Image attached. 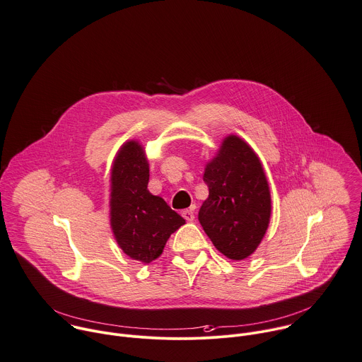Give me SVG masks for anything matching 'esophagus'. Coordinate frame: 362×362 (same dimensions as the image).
<instances>
[{
    "instance_id": "obj_1",
    "label": "esophagus",
    "mask_w": 362,
    "mask_h": 362,
    "mask_svg": "<svg viewBox=\"0 0 362 362\" xmlns=\"http://www.w3.org/2000/svg\"><path fill=\"white\" fill-rule=\"evenodd\" d=\"M182 216H183V218H185L186 221H193V220H194V213H193V210H183V211H182Z\"/></svg>"
}]
</instances>
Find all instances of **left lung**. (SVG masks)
I'll use <instances>...</instances> for the list:
<instances>
[{
	"mask_svg": "<svg viewBox=\"0 0 362 362\" xmlns=\"http://www.w3.org/2000/svg\"><path fill=\"white\" fill-rule=\"evenodd\" d=\"M203 180L209 186V197L199 211L204 233L227 258H248L265 237L272 211L261 159L243 138L231 134L207 162Z\"/></svg>",
	"mask_w": 362,
	"mask_h": 362,
	"instance_id": "left-lung-1",
	"label": "left lung"
}]
</instances>
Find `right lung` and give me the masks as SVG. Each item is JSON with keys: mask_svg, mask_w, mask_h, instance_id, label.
<instances>
[{"mask_svg": "<svg viewBox=\"0 0 362 362\" xmlns=\"http://www.w3.org/2000/svg\"><path fill=\"white\" fill-rule=\"evenodd\" d=\"M149 162L139 141L121 145L110 176V226L118 247L131 259L151 264L169 237L186 221L148 190Z\"/></svg>", "mask_w": 362, "mask_h": 362, "instance_id": "obj_1", "label": "right lung"}]
</instances>
